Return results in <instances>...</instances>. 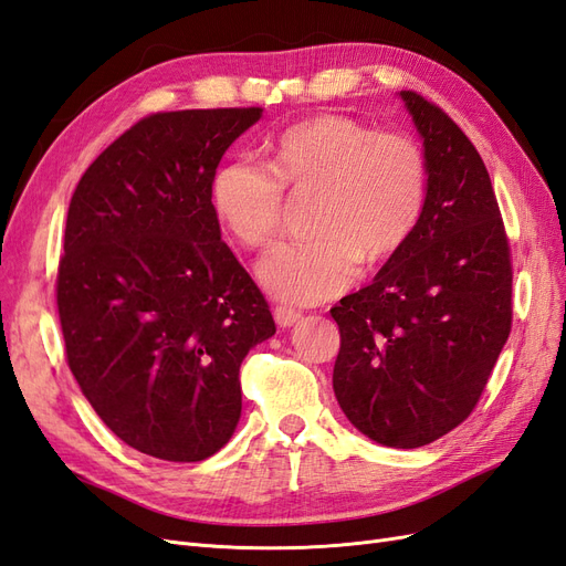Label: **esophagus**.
<instances>
[{"mask_svg": "<svg viewBox=\"0 0 566 566\" xmlns=\"http://www.w3.org/2000/svg\"><path fill=\"white\" fill-rule=\"evenodd\" d=\"M273 318H276L279 328H290V325H295L302 318V314L295 310H287V306H276V310H273Z\"/></svg>", "mask_w": 566, "mask_h": 566, "instance_id": "obj_1", "label": "esophagus"}]
</instances>
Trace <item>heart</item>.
I'll use <instances>...</instances> for the list:
<instances>
[{
	"label": "heart",
	"mask_w": 566,
	"mask_h": 566,
	"mask_svg": "<svg viewBox=\"0 0 566 566\" xmlns=\"http://www.w3.org/2000/svg\"><path fill=\"white\" fill-rule=\"evenodd\" d=\"M271 165L235 158L212 179V208L243 245H266L281 229L283 186L316 191L314 241L271 248L256 279L293 304L331 300L358 279L361 256L380 264L416 233L427 205V160L406 134H380L345 115H316L271 144Z\"/></svg>",
	"instance_id": "1"
}]
</instances>
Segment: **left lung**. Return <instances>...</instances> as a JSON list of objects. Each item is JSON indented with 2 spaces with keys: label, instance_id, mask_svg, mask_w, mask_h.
<instances>
[{
  "label": "left lung",
  "instance_id": "1",
  "mask_svg": "<svg viewBox=\"0 0 566 566\" xmlns=\"http://www.w3.org/2000/svg\"><path fill=\"white\" fill-rule=\"evenodd\" d=\"M427 160L416 233L370 285L342 297L333 389L342 413L389 449L451 432L482 397L512 323L510 248L484 160L453 119L399 92Z\"/></svg>",
  "mask_w": 566,
  "mask_h": 566
}]
</instances>
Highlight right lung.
<instances>
[{"label":"right lung","instance_id":"obj_1","mask_svg":"<svg viewBox=\"0 0 566 566\" xmlns=\"http://www.w3.org/2000/svg\"><path fill=\"white\" fill-rule=\"evenodd\" d=\"M262 108L144 117L82 175L56 302L67 366L115 437L198 462L241 420V364L276 333L221 241L212 179Z\"/></svg>","mask_w":566,"mask_h":566}]
</instances>
